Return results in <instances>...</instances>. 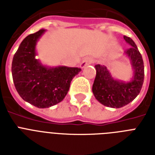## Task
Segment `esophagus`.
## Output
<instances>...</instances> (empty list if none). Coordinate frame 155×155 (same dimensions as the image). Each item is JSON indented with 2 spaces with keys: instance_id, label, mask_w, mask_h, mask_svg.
<instances>
[{
  "instance_id": "obj_1",
  "label": "esophagus",
  "mask_w": 155,
  "mask_h": 155,
  "mask_svg": "<svg viewBox=\"0 0 155 155\" xmlns=\"http://www.w3.org/2000/svg\"><path fill=\"white\" fill-rule=\"evenodd\" d=\"M92 62H93L92 58H91V57H86V58H84V59L82 61V63L80 64V67H81V68H84L85 66L88 65V64H91Z\"/></svg>"
}]
</instances>
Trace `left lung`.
I'll use <instances>...</instances> for the list:
<instances>
[{
  "label": "left lung",
  "mask_w": 155,
  "mask_h": 155,
  "mask_svg": "<svg viewBox=\"0 0 155 155\" xmlns=\"http://www.w3.org/2000/svg\"><path fill=\"white\" fill-rule=\"evenodd\" d=\"M125 42L130 45L125 54L130 58L134 75L132 81L124 83L113 80L107 68L95 66L97 75L92 85V92L96 99L104 105L110 108H121L137 97L144 81V63L135 42L130 37L124 36Z\"/></svg>",
  "instance_id": "left-lung-1"
}]
</instances>
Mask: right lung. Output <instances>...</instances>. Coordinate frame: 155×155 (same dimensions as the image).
<instances>
[{
	"label": "right lung",
	"instance_id": "right-lung-1",
	"mask_svg": "<svg viewBox=\"0 0 155 155\" xmlns=\"http://www.w3.org/2000/svg\"><path fill=\"white\" fill-rule=\"evenodd\" d=\"M45 30L28 35L18 47L12 62V75L17 92L24 101L40 108L59 103L68 94L71 81L80 68H48L35 58L36 42Z\"/></svg>",
	"mask_w": 155,
	"mask_h": 155
}]
</instances>
